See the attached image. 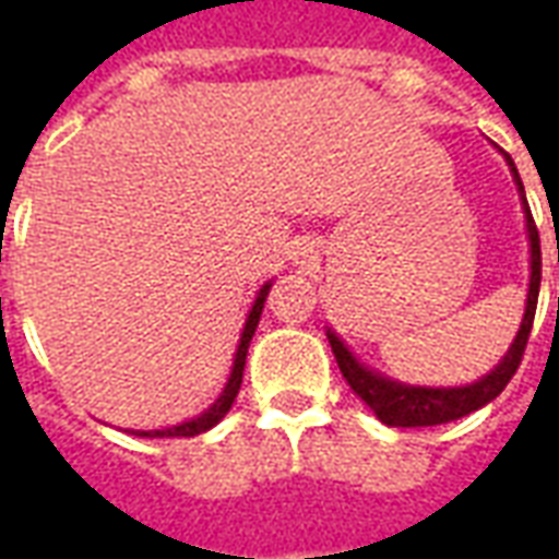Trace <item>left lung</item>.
<instances>
[{
  "label": "left lung",
  "instance_id": "obj_1",
  "mask_svg": "<svg viewBox=\"0 0 559 559\" xmlns=\"http://www.w3.org/2000/svg\"><path fill=\"white\" fill-rule=\"evenodd\" d=\"M509 164L512 173V182L521 197V212H524V230H527V245H530V284H527V302H524V317H521V326H518L515 338L509 344V350L503 353V359L493 365L488 374H481L476 383L467 386H413V383H401L395 377L380 374L377 368L365 365L356 353L347 347V341L341 338L335 329H326V338L332 344V353L338 359V368L347 386L359 395V399L374 411V416L383 425L392 428H428V425H443V421L461 419L467 413L479 411L485 404H491L506 383L512 380V374L521 365L524 347H527L530 329H533V317H536V302H539V284H542V251H539V230L533 224L530 215L527 194H524V185L518 176L515 160L509 158L506 152H500Z\"/></svg>",
  "mask_w": 559,
  "mask_h": 559
}]
</instances>
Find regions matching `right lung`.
Returning <instances> with one entry per match:
<instances>
[{"instance_id":"obj_1","label":"right lung","mask_w":559,"mask_h":559,"mask_svg":"<svg viewBox=\"0 0 559 559\" xmlns=\"http://www.w3.org/2000/svg\"><path fill=\"white\" fill-rule=\"evenodd\" d=\"M272 290V281H266L260 293H257L254 305H251V311L245 317V326L242 335H239V344H236V356H233V368L230 377H227V383L221 389V395L212 404H209L206 411L194 416V419H185L179 425H170V428H155V431H134L138 437H194V433H203L209 428H215L227 413H230L233 401L239 395V386H242V371H245V356H248V347H251V338H254L257 323H260V314H263V305H266V296Z\"/></svg>"}]
</instances>
